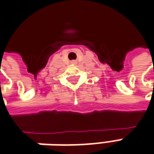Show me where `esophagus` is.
Returning a JSON list of instances; mask_svg holds the SVG:
<instances>
[{
  "label": "esophagus",
  "instance_id": "esophagus-1",
  "mask_svg": "<svg viewBox=\"0 0 154 154\" xmlns=\"http://www.w3.org/2000/svg\"><path fill=\"white\" fill-rule=\"evenodd\" d=\"M71 64H72V65H77V61L72 60V62H71Z\"/></svg>",
  "mask_w": 154,
  "mask_h": 154
}]
</instances>
